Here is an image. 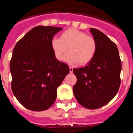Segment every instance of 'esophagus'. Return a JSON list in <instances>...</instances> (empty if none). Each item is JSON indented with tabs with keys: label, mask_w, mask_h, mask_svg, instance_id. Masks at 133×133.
I'll use <instances>...</instances> for the list:
<instances>
[{
	"label": "esophagus",
	"mask_w": 133,
	"mask_h": 133,
	"mask_svg": "<svg viewBox=\"0 0 133 133\" xmlns=\"http://www.w3.org/2000/svg\"><path fill=\"white\" fill-rule=\"evenodd\" d=\"M69 71L71 73L73 72V68L72 67H69Z\"/></svg>",
	"instance_id": "obj_1"
}]
</instances>
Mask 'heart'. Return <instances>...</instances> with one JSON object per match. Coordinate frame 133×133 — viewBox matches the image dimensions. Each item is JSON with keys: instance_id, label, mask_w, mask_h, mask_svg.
Here are the masks:
<instances>
[{"instance_id": "obj_1", "label": "heart", "mask_w": 133, "mask_h": 133, "mask_svg": "<svg viewBox=\"0 0 133 133\" xmlns=\"http://www.w3.org/2000/svg\"><path fill=\"white\" fill-rule=\"evenodd\" d=\"M51 46L58 60H62L68 51L69 53L65 57V61L70 64L77 62L80 65L86 64L91 61L97 51L95 39L74 28L68 29L62 32L60 39H52Z\"/></svg>"}]
</instances>
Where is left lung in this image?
<instances>
[{
  "mask_svg": "<svg viewBox=\"0 0 133 133\" xmlns=\"http://www.w3.org/2000/svg\"><path fill=\"white\" fill-rule=\"evenodd\" d=\"M90 32L97 43V51L86 66L73 69L77 77L73 92L81 106L96 109L116 95L121 84V61L114 42L100 30L91 28Z\"/></svg>",
  "mask_w": 133,
  "mask_h": 133,
  "instance_id": "8db88e82",
  "label": "left lung"
}]
</instances>
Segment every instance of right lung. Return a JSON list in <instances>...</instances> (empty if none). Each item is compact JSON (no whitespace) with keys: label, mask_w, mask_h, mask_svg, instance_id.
Returning a JSON list of instances; mask_svg holds the SVG:
<instances>
[{"label":"right lung","mask_w":133,"mask_h":133,"mask_svg":"<svg viewBox=\"0 0 133 133\" xmlns=\"http://www.w3.org/2000/svg\"><path fill=\"white\" fill-rule=\"evenodd\" d=\"M63 29L35 27L19 40L10 62L11 88L22 106L34 111L46 110L54 104L57 89L69 72V66L55 57L51 41Z\"/></svg>","instance_id":"obj_1"}]
</instances>
